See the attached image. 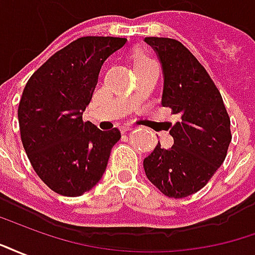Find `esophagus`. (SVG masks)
Here are the masks:
<instances>
[{
  "label": "esophagus",
  "mask_w": 255,
  "mask_h": 255,
  "mask_svg": "<svg viewBox=\"0 0 255 255\" xmlns=\"http://www.w3.org/2000/svg\"><path fill=\"white\" fill-rule=\"evenodd\" d=\"M132 126H123L120 129H122V132H127V131H131L132 129Z\"/></svg>",
  "instance_id": "34e87169"
}]
</instances>
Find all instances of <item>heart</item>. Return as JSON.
Returning a JSON list of instances; mask_svg holds the SVG:
<instances>
[{
	"instance_id": "b5f03b06",
	"label": "heart",
	"mask_w": 255,
	"mask_h": 255,
	"mask_svg": "<svg viewBox=\"0 0 255 255\" xmlns=\"http://www.w3.org/2000/svg\"><path fill=\"white\" fill-rule=\"evenodd\" d=\"M146 60H150V58H147L146 56H136V58H135V64L142 63V61H146Z\"/></svg>"
}]
</instances>
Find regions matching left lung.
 Instances as JSON below:
<instances>
[{
    "mask_svg": "<svg viewBox=\"0 0 255 255\" xmlns=\"http://www.w3.org/2000/svg\"><path fill=\"white\" fill-rule=\"evenodd\" d=\"M164 71L161 105L180 122L172 126L171 149L155 146L143 161L146 176L164 195L184 198L206 186L224 162L231 143V120L219 89L206 69L176 39L149 36Z\"/></svg>",
    "mask_w": 255,
    "mask_h": 255,
    "instance_id": "8db88e82",
    "label": "left lung"
}]
</instances>
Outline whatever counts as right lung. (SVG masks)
I'll list each match as a JSON object with an SVG mask.
<instances>
[{"label":"right lung","instance_id":"add662e5","mask_svg":"<svg viewBox=\"0 0 255 255\" xmlns=\"http://www.w3.org/2000/svg\"><path fill=\"white\" fill-rule=\"evenodd\" d=\"M126 38L82 36L58 50L32 73L20 98L21 142L42 182L65 197H79L100 182L117 128L101 131L83 122L101 67Z\"/></svg>","mask_w":255,"mask_h":255}]
</instances>
